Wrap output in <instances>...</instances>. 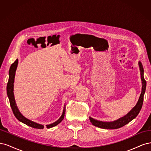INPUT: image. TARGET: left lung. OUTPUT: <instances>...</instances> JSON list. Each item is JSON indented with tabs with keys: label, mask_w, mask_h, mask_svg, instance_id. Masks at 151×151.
Instances as JSON below:
<instances>
[{
	"label": "left lung",
	"mask_w": 151,
	"mask_h": 151,
	"mask_svg": "<svg viewBox=\"0 0 151 151\" xmlns=\"http://www.w3.org/2000/svg\"><path fill=\"white\" fill-rule=\"evenodd\" d=\"M139 65L140 68V77H141V81L142 84V92L140 95L139 99L138 100L137 103L136 104L135 106L132 108L130 111L129 113H128L126 115L123 116L119 119L113 121V122H101L94 119V118L89 117L90 122L92 124L96 127L101 128V129H119L120 127H122L124 125H127L132 120L138 115L140 109L142 106L143 101H144V95L145 91L146 88V81L144 79V68L142 63L139 62Z\"/></svg>",
	"instance_id": "obj_1"
}]
</instances>
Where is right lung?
Instances as JSON below:
<instances>
[{"label": "right lung", "instance_id": "obj_1", "mask_svg": "<svg viewBox=\"0 0 151 151\" xmlns=\"http://www.w3.org/2000/svg\"><path fill=\"white\" fill-rule=\"evenodd\" d=\"M18 64V59H16V61L14 62L11 65L9 72V81L7 83V96L9 98V102H10V105L11 107L12 108V110L13 111L14 115L16 116L17 119L20 121L21 122L24 123V124L27 125L28 126H29L31 127L35 128V129H43L44 128V125L39 124V123H37L36 122H34L31 120H29L28 118H25L22 114L20 113V111L18 109L17 105L15 101V99H14V78H15V74H16V68L17 67ZM65 105H64V108H63V110L62 115L60 116V118L59 119L55 122L53 123H51V124L47 125L46 127L47 129H50V128L53 127L59 124L63 119L65 116Z\"/></svg>", "mask_w": 151, "mask_h": 151}]
</instances>
